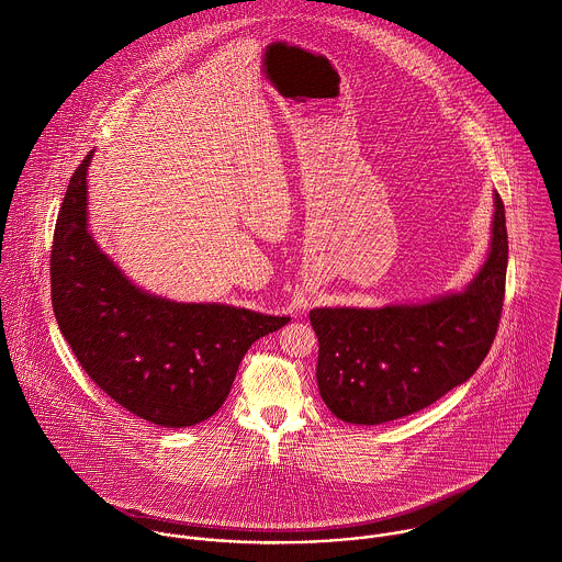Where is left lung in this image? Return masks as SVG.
Instances as JSON below:
<instances>
[{
	"label": "left lung",
	"mask_w": 562,
	"mask_h": 562,
	"mask_svg": "<svg viewBox=\"0 0 562 562\" xmlns=\"http://www.w3.org/2000/svg\"><path fill=\"white\" fill-rule=\"evenodd\" d=\"M506 267V210L495 194L491 254L467 291L416 306L311 311L317 385L328 409L352 425H381L469 381L499 328Z\"/></svg>",
	"instance_id": "1"
}]
</instances>
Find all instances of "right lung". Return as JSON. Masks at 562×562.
Segmentation results:
<instances>
[{
    "instance_id": "right-lung-1",
    "label": "right lung",
    "mask_w": 562,
    "mask_h": 562,
    "mask_svg": "<svg viewBox=\"0 0 562 562\" xmlns=\"http://www.w3.org/2000/svg\"><path fill=\"white\" fill-rule=\"evenodd\" d=\"M91 153L74 170L54 227L56 324L87 376L117 405L159 427H192L221 409L251 344L291 319L168 302L133 286L87 232Z\"/></svg>"
}]
</instances>
